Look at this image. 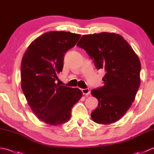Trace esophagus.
<instances>
[{
  "instance_id": "obj_1",
  "label": "esophagus",
  "mask_w": 154,
  "mask_h": 154,
  "mask_svg": "<svg viewBox=\"0 0 154 154\" xmlns=\"http://www.w3.org/2000/svg\"><path fill=\"white\" fill-rule=\"evenodd\" d=\"M81 91H82V93L85 95H89L91 93V91L89 89H83Z\"/></svg>"
}]
</instances>
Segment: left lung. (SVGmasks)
Here are the masks:
<instances>
[{
	"mask_svg": "<svg viewBox=\"0 0 154 154\" xmlns=\"http://www.w3.org/2000/svg\"><path fill=\"white\" fill-rule=\"evenodd\" d=\"M77 45L86 51L97 69L106 71L104 85L91 91L99 100L91 118L98 124L114 123L128 110L140 87L141 64L138 55L115 33L83 35Z\"/></svg>",
	"mask_w": 154,
	"mask_h": 154,
	"instance_id": "8db88e82",
	"label": "left lung"
}]
</instances>
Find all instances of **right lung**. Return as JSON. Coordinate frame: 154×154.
I'll return each mask as SVG.
<instances>
[{
	"label": "right lung",
	"mask_w": 154,
	"mask_h": 154,
	"mask_svg": "<svg viewBox=\"0 0 154 154\" xmlns=\"http://www.w3.org/2000/svg\"><path fill=\"white\" fill-rule=\"evenodd\" d=\"M80 34L45 32L32 42L22 57L21 87L29 106L40 120L57 126L68 122L72 107L82 97L77 88L55 83L63 67L65 54Z\"/></svg>",
	"instance_id": "1"
}]
</instances>
